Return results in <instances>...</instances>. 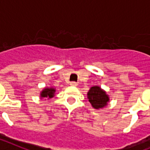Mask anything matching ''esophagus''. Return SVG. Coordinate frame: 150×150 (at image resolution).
Listing matches in <instances>:
<instances>
[{
	"label": "esophagus",
	"mask_w": 150,
	"mask_h": 150,
	"mask_svg": "<svg viewBox=\"0 0 150 150\" xmlns=\"http://www.w3.org/2000/svg\"><path fill=\"white\" fill-rule=\"evenodd\" d=\"M70 85L71 86H77L78 83H75V82H71Z\"/></svg>",
	"instance_id": "obj_1"
}]
</instances>
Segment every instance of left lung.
I'll use <instances>...</instances> for the list:
<instances>
[{
	"label": "left lung",
	"instance_id": "1",
	"mask_svg": "<svg viewBox=\"0 0 150 150\" xmlns=\"http://www.w3.org/2000/svg\"><path fill=\"white\" fill-rule=\"evenodd\" d=\"M87 97L91 105L96 109L105 107L109 101L108 95L106 94L105 90H103L98 86H92L90 88V90L87 93Z\"/></svg>",
	"mask_w": 150,
	"mask_h": 150
}]
</instances>
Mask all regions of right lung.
Returning a JSON list of instances; mask_svg holds the SVG:
<instances>
[{
  "label": "right lung",
  "instance_id": "obj_1",
  "mask_svg": "<svg viewBox=\"0 0 150 150\" xmlns=\"http://www.w3.org/2000/svg\"><path fill=\"white\" fill-rule=\"evenodd\" d=\"M55 92H56V90H55L54 88H45L44 90H42V92H41V93H40V97L42 98H52L54 97Z\"/></svg>",
  "mask_w": 150,
  "mask_h": 150
}]
</instances>
